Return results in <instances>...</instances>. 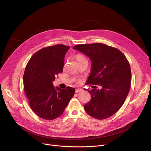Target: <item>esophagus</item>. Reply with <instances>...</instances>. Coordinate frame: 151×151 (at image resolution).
<instances>
[{"mask_svg":"<svg viewBox=\"0 0 151 151\" xmlns=\"http://www.w3.org/2000/svg\"><path fill=\"white\" fill-rule=\"evenodd\" d=\"M82 91L81 89H76V90H75V93H79V92H80V91Z\"/></svg>","mask_w":151,"mask_h":151,"instance_id":"esophagus-1","label":"esophagus"}]
</instances>
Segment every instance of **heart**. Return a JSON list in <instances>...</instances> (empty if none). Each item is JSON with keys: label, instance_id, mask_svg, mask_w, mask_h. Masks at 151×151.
I'll use <instances>...</instances> for the list:
<instances>
[{"label": "heart", "instance_id": "obj_1", "mask_svg": "<svg viewBox=\"0 0 151 151\" xmlns=\"http://www.w3.org/2000/svg\"><path fill=\"white\" fill-rule=\"evenodd\" d=\"M75 58H76V60L78 61V62L79 61H81V60H83V59H85V58H84V57L82 56V55H81V54H76V55H75Z\"/></svg>", "mask_w": 151, "mask_h": 151}]
</instances>
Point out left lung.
<instances>
[{
  "label": "left lung",
  "instance_id": "1",
  "mask_svg": "<svg viewBox=\"0 0 151 151\" xmlns=\"http://www.w3.org/2000/svg\"><path fill=\"white\" fill-rule=\"evenodd\" d=\"M73 49L88 56L92 61L87 85L101 87V90H87L91 94V100L85 104V111L97 119L111 117L121 108L130 91V63L118 49L100 43L79 44Z\"/></svg>",
  "mask_w": 151,
  "mask_h": 151
}]
</instances>
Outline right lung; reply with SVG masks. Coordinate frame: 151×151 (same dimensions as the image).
<instances>
[{"label":"right lung","mask_w":151,"mask_h":151,"mask_svg":"<svg viewBox=\"0 0 151 151\" xmlns=\"http://www.w3.org/2000/svg\"><path fill=\"white\" fill-rule=\"evenodd\" d=\"M70 47L58 44L35 52L26 66L24 90L32 111L40 118L53 120L61 116L75 94V89L57 87L52 84L63 72L64 56Z\"/></svg>","instance_id":"1"}]
</instances>
